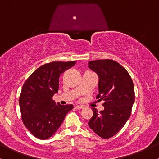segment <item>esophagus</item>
Returning a JSON list of instances; mask_svg holds the SVG:
<instances>
[{"mask_svg":"<svg viewBox=\"0 0 159 159\" xmlns=\"http://www.w3.org/2000/svg\"><path fill=\"white\" fill-rule=\"evenodd\" d=\"M83 106H81V105H76L75 106V108L76 109H78V110H80V109H82L83 108Z\"/></svg>","mask_w":159,"mask_h":159,"instance_id":"esophagus-1","label":"esophagus"}]
</instances>
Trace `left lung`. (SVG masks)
<instances>
[{
  "label": "left lung",
  "instance_id": "8db88e82",
  "mask_svg": "<svg viewBox=\"0 0 159 159\" xmlns=\"http://www.w3.org/2000/svg\"><path fill=\"white\" fill-rule=\"evenodd\" d=\"M88 67L98 76V94L103 100L104 110L93 107V115L89 127L101 138L107 139L121 130L132 112L134 89L130 75L117 62L112 60L90 61Z\"/></svg>",
  "mask_w": 159,
  "mask_h": 159
}]
</instances>
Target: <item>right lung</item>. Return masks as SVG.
Here are the masks:
<instances>
[{
  "label": "right lung",
  "instance_id": "obj_1",
  "mask_svg": "<svg viewBox=\"0 0 159 159\" xmlns=\"http://www.w3.org/2000/svg\"><path fill=\"white\" fill-rule=\"evenodd\" d=\"M76 61L52 62L39 67L24 84L19 106L24 125L41 140L51 138L63 123L72 105H61L52 99L58 92L61 73Z\"/></svg>",
  "mask_w": 159,
  "mask_h": 159
}]
</instances>
